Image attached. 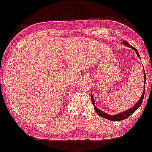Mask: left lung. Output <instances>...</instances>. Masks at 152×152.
<instances>
[{"instance_id": "1", "label": "left lung", "mask_w": 152, "mask_h": 152, "mask_svg": "<svg viewBox=\"0 0 152 152\" xmlns=\"http://www.w3.org/2000/svg\"><path fill=\"white\" fill-rule=\"evenodd\" d=\"M123 43L125 45H126V46L129 47V48H133L135 51H136L137 55V56L140 58V55H139V54H138V51L137 50V49L135 48H134L133 46H131L130 44H129V43H127L126 41H125V40H123ZM144 80H146V76H145V73H144ZM144 91H145V87H144ZM144 92H143V94L142 96H141V97H140V99L139 100V102L137 103L133 107V108H131L130 109H129V110L127 111H125V112H122V113H119V114L118 115H108V114H106V113H104V112H103L102 111H101L100 109H98V108H97V107H95V105H94V97H93V95H92V93H91V101H92V104H94V110H95V112H97V114L99 115L100 116L103 117V118H104V119H108V120H112V121H121V120H123V119H127L128 117L130 116L133 113H134L135 111L139 107H140V105H141V104H142V102H143V98H144Z\"/></svg>"}]
</instances>
